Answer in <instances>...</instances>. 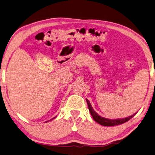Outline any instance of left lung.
Wrapping results in <instances>:
<instances>
[{
  "instance_id": "left-lung-1",
  "label": "left lung",
  "mask_w": 155,
  "mask_h": 155,
  "mask_svg": "<svg viewBox=\"0 0 155 155\" xmlns=\"http://www.w3.org/2000/svg\"><path fill=\"white\" fill-rule=\"evenodd\" d=\"M86 102H87L88 110H89V111H90V113H91V116H93V118L97 122V123L101 124V125H103V126L111 127V126L119 125V124H123L124 123H126V122L129 120L130 119L132 118L135 114H136V113H135L133 115L128 116V117L124 118H120V119L105 118L100 116L98 114H97L95 112V111L93 110V108L92 107V106H91V104L90 101H89L87 99H86Z\"/></svg>"
}]
</instances>
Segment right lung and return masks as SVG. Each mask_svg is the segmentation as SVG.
<instances>
[{
    "label": "right lung",
    "mask_w": 155,
    "mask_h": 155,
    "mask_svg": "<svg viewBox=\"0 0 155 155\" xmlns=\"http://www.w3.org/2000/svg\"><path fill=\"white\" fill-rule=\"evenodd\" d=\"M56 117H54V118H52V119H54V118H56ZM52 119H51V120H52ZM46 123H47V122H46Z\"/></svg>",
    "instance_id": "1"
}]
</instances>
